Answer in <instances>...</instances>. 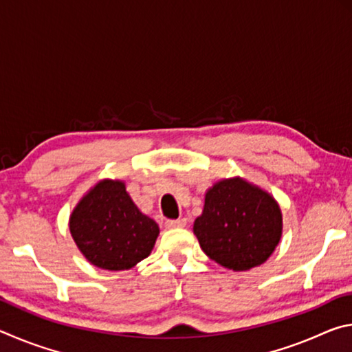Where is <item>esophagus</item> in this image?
Segmentation results:
<instances>
[{
  "label": "esophagus",
  "instance_id": "obj_1",
  "mask_svg": "<svg viewBox=\"0 0 352 352\" xmlns=\"http://www.w3.org/2000/svg\"><path fill=\"white\" fill-rule=\"evenodd\" d=\"M166 228H183L186 225V219H177V220H166Z\"/></svg>",
  "mask_w": 352,
  "mask_h": 352
}]
</instances>
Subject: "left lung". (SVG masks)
I'll use <instances>...</instances> for the list:
<instances>
[{
	"instance_id": "1",
	"label": "left lung",
	"mask_w": 352,
	"mask_h": 352,
	"mask_svg": "<svg viewBox=\"0 0 352 352\" xmlns=\"http://www.w3.org/2000/svg\"><path fill=\"white\" fill-rule=\"evenodd\" d=\"M194 234L208 258L243 272L270 258L283 234V214L269 192L241 177L220 180L206 190Z\"/></svg>"
}]
</instances>
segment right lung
I'll return each mask as SVG.
<instances>
[{
	"label": "right lung",
	"instance_id": "right-lung-1",
	"mask_svg": "<svg viewBox=\"0 0 352 352\" xmlns=\"http://www.w3.org/2000/svg\"><path fill=\"white\" fill-rule=\"evenodd\" d=\"M69 231L88 262L104 270H127L151 254L160 228L130 199L126 183L102 180L71 212Z\"/></svg>",
	"mask_w": 352,
	"mask_h": 352
}]
</instances>
